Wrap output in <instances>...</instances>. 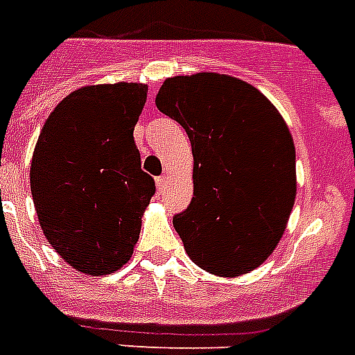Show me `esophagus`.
Here are the masks:
<instances>
[{
  "label": "esophagus",
  "mask_w": 355,
  "mask_h": 355,
  "mask_svg": "<svg viewBox=\"0 0 355 355\" xmlns=\"http://www.w3.org/2000/svg\"><path fill=\"white\" fill-rule=\"evenodd\" d=\"M157 189H159V193H164V189H166V177L157 178Z\"/></svg>",
  "instance_id": "1"
}]
</instances>
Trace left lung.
<instances>
[{
    "instance_id": "8db88e82",
    "label": "left lung",
    "mask_w": 355,
    "mask_h": 355,
    "mask_svg": "<svg viewBox=\"0 0 355 355\" xmlns=\"http://www.w3.org/2000/svg\"><path fill=\"white\" fill-rule=\"evenodd\" d=\"M155 104L191 141L193 200L173 218L189 258L223 278L260 267L296 200V150L284 117L258 88L214 71L169 77Z\"/></svg>"
}]
</instances>
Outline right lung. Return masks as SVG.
Here are the masks:
<instances>
[{
    "label": "right lung",
    "instance_id": "1",
    "mask_svg": "<svg viewBox=\"0 0 355 355\" xmlns=\"http://www.w3.org/2000/svg\"><path fill=\"white\" fill-rule=\"evenodd\" d=\"M146 97L142 83L71 92L49 115L32 155L31 191L44 236L88 276L132 258L155 193L133 141Z\"/></svg>",
    "mask_w": 355,
    "mask_h": 355
}]
</instances>
